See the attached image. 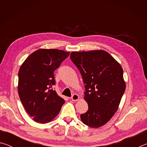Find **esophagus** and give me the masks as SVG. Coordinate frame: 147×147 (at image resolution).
<instances>
[{
  "label": "esophagus",
  "instance_id": "obj_1",
  "mask_svg": "<svg viewBox=\"0 0 147 147\" xmlns=\"http://www.w3.org/2000/svg\"><path fill=\"white\" fill-rule=\"evenodd\" d=\"M79 99V96L77 94H73L71 96V100L73 101H77Z\"/></svg>",
  "mask_w": 147,
  "mask_h": 147
}]
</instances>
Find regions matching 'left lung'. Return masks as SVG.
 Segmentation results:
<instances>
[{"mask_svg":"<svg viewBox=\"0 0 147 147\" xmlns=\"http://www.w3.org/2000/svg\"><path fill=\"white\" fill-rule=\"evenodd\" d=\"M70 58L85 85L84 99L88 110L81 114V120L91 128L100 127L114 115L125 91L123 68L102 50L73 52Z\"/></svg>","mask_w":147,"mask_h":147,"instance_id":"obj_1","label":"left lung"}]
</instances>
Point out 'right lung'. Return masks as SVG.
Wrapping results in <instances>:
<instances>
[{
    "mask_svg": "<svg viewBox=\"0 0 147 147\" xmlns=\"http://www.w3.org/2000/svg\"><path fill=\"white\" fill-rule=\"evenodd\" d=\"M69 53L58 49H39L32 53L19 71L18 93L29 115L39 123H46L56 117L65 103L53 87L54 72Z\"/></svg>",
    "mask_w": 147,
    "mask_h": 147,
    "instance_id": "obj_1",
    "label": "right lung"
}]
</instances>
